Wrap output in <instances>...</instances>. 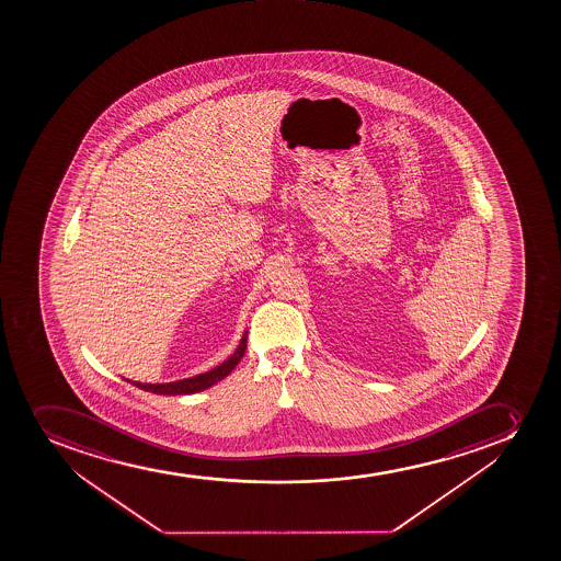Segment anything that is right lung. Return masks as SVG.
<instances>
[{
    "mask_svg": "<svg viewBox=\"0 0 561 561\" xmlns=\"http://www.w3.org/2000/svg\"><path fill=\"white\" fill-rule=\"evenodd\" d=\"M244 350H247V333L243 334V339L239 342L238 350L233 353L228 360L222 362L221 366L214 367L211 371L203 373L197 377L184 378V380H178V382L168 383H142V382H128L134 383L135 388L145 389V391H151L157 394H190L199 393L205 389L210 388L214 383L221 382L222 378L228 377L232 373L233 367L238 366L239 360L243 358Z\"/></svg>",
    "mask_w": 561,
    "mask_h": 561,
    "instance_id": "obj_1",
    "label": "right lung"
}]
</instances>
